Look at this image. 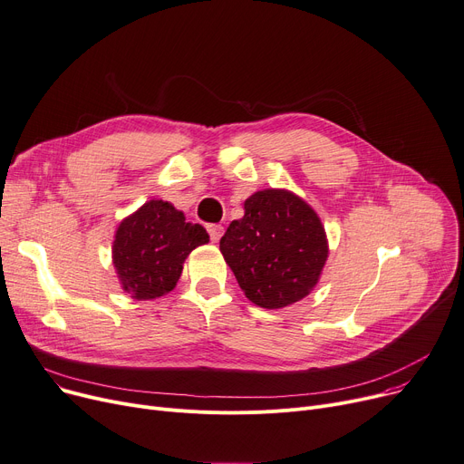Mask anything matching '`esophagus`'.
<instances>
[{
	"instance_id": "34e87169",
	"label": "esophagus",
	"mask_w": 464,
	"mask_h": 464,
	"mask_svg": "<svg viewBox=\"0 0 464 464\" xmlns=\"http://www.w3.org/2000/svg\"><path fill=\"white\" fill-rule=\"evenodd\" d=\"M207 231H208L212 242H218V240L222 238V235H224V227H222L220 224H210V226H207Z\"/></svg>"
}]
</instances>
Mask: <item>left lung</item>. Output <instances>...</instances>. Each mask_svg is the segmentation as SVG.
<instances>
[{"mask_svg":"<svg viewBox=\"0 0 464 464\" xmlns=\"http://www.w3.org/2000/svg\"><path fill=\"white\" fill-rule=\"evenodd\" d=\"M220 252L250 302L282 310L310 295L328 259V238L319 214L285 188H265L244 201Z\"/></svg>","mask_w":464,"mask_h":464,"instance_id":"left-lung-1","label":"left lung"}]
</instances>
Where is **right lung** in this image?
Instances as JSON below:
<instances>
[{"label":"right lung","instance_id":"obj_1","mask_svg":"<svg viewBox=\"0 0 464 464\" xmlns=\"http://www.w3.org/2000/svg\"><path fill=\"white\" fill-rule=\"evenodd\" d=\"M208 242L199 224L187 222L169 201L150 199L115 229L111 263L121 289L134 300H154L175 289L192 250Z\"/></svg>","mask_w":464,"mask_h":464}]
</instances>
